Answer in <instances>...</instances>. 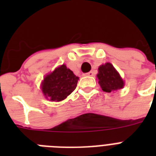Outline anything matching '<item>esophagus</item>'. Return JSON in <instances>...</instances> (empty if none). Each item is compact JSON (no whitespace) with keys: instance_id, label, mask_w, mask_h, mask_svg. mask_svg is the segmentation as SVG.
Here are the masks:
<instances>
[{"instance_id":"34e87169","label":"esophagus","mask_w":156,"mask_h":156,"mask_svg":"<svg viewBox=\"0 0 156 156\" xmlns=\"http://www.w3.org/2000/svg\"><path fill=\"white\" fill-rule=\"evenodd\" d=\"M86 75H87V76H93L94 75V73H93L92 71H90L89 73H87Z\"/></svg>"}]
</instances>
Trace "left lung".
<instances>
[{
    "label": "left lung",
    "mask_w": 156,
    "mask_h": 156,
    "mask_svg": "<svg viewBox=\"0 0 156 156\" xmlns=\"http://www.w3.org/2000/svg\"><path fill=\"white\" fill-rule=\"evenodd\" d=\"M97 74L99 84L105 92H112L113 90H120L123 88V79L111 63H105L98 69Z\"/></svg>",
    "instance_id": "8db88e82"
}]
</instances>
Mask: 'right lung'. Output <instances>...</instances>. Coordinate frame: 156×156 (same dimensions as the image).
Wrapping results in <instances>:
<instances>
[{
	"label": "right lung",
	"instance_id": "obj_1",
	"mask_svg": "<svg viewBox=\"0 0 156 156\" xmlns=\"http://www.w3.org/2000/svg\"><path fill=\"white\" fill-rule=\"evenodd\" d=\"M78 79L73 71L66 65H62L45 76L41 84V90L46 99L59 102L75 90Z\"/></svg>",
	"mask_w": 156,
	"mask_h": 156
}]
</instances>
